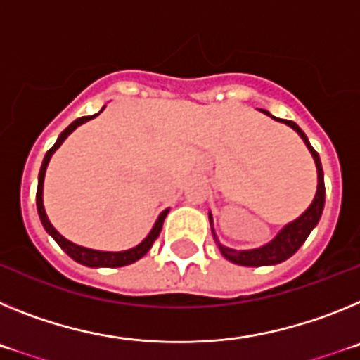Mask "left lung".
<instances>
[{
  "label": "left lung",
  "instance_id": "8db88e82",
  "mask_svg": "<svg viewBox=\"0 0 360 360\" xmlns=\"http://www.w3.org/2000/svg\"><path fill=\"white\" fill-rule=\"evenodd\" d=\"M262 113L269 115L270 119L278 120L281 124H287L288 128L294 129L301 139H303L304 146L308 148L310 151L311 158L316 162V169H317V191H316V196L311 200V203L308 205L307 211L303 212L301 216L287 224L281 231L276 234L269 243L262 245V247H256V249H245V250H236V249H231V247H225L221 241L218 240L216 236L214 227H212V214L209 212V221H211V231H212V238H214L216 245H218L219 252L224 254L225 259H229L231 263L234 265H241V266H266V265H278V263L285 262L288 259L290 256H294L297 252V249L301 245L304 243V240L308 238L314 227L319 224L321 214H323V209H324V174H323V165H321V158L317 155V151L311 148L310 141L307 139L304 131L299 128L297 124L292 122V120H285V119H278V117L270 115L266 110H259Z\"/></svg>",
  "mask_w": 360,
  "mask_h": 360
}]
</instances>
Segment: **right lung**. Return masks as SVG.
Here are the masks:
<instances>
[{"label": "right lung", "instance_id": "add662e5", "mask_svg": "<svg viewBox=\"0 0 360 360\" xmlns=\"http://www.w3.org/2000/svg\"><path fill=\"white\" fill-rule=\"evenodd\" d=\"M104 108H106V106H104ZM104 108H103V110H104ZM103 110L98 111V113H103ZM98 113H95V115H91V117H81V119L73 120L68 128H66L65 131L61 133V135L57 136L56 144H53L52 148L49 149V153H46V155H44V158H43V164H41L39 180H37L36 200H37V212H39L41 224H43L44 231L49 232L50 236L56 240V243L59 245V247H61V249L65 250V252L68 254L70 257H72L73 262L81 263V265H84V266H91V269H98V266L115 269V266L131 265V263L139 262L141 257H144L146 254H148V250L151 249L153 241L157 240L158 234H160L162 225H164V219H165V216H167V212H169V209H164V211L158 214L157 221H155V225H153V229L149 231L148 236H146L144 240L141 241V243L136 245V247H131V249H128V250H120V252H108V250H95V249H88V247H81V245H75L73 241L66 240L65 236H61V234L57 232V229L53 227L52 224H50V219H49V216H46V211H44V205H43L44 174H46V167H49L52 155L57 151V149H59V146H61L63 142L68 139L70 133L75 131V129H77L81 124L88 122V120H91V119H95Z\"/></svg>", "mask_w": 360, "mask_h": 360}]
</instances>
